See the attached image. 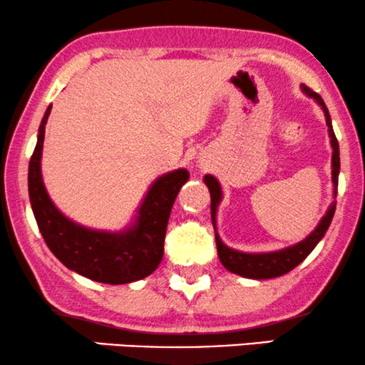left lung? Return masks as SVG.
Here are the masks:
<instances>
[{"instance_id": "1", "label": "left lung", "mask_w": 365, "mask_h": 365, "mask_svg": "<svg viewBox=\"0 0 365 365\" xmlns=\"http://www.w3.org/2000/svg\"><path fill=\"white\" fill-rule=\"evenodd\" d=\"M302 91L307 94L309 98L316 99L317 104H321L324 114H326V123L329 128V136H331V146H332V182H334V196H337V181H339V169H341V159H339V143L336 134H334L332 129V121L331 114H329V109L324 103V99L319 96L317 93H314L311 88L304 86ZM204 182L209 187V192H211V217H212V226L216 229V211L219 202H221L222 191L221 184L217 182V179L214 176H204ZM334 212H336V202L331 204V207L327 209L326 216L321 219L319 226L314 229V231L309 234V236L304 239V241L297 242L296 246L281 249V251L274 252H261V254H249V252H241L236 251V249L227 247L226 244L221 241L219 234L216 232V246H217V256L221 259L222 266L231 271L237 276L249 277V279H272L279 277L282 274H287L292 271L294 267L299 266L304 259H306L309 254L312 252V249L317 246L319 241L324 237V234L331 226V221L334 217Z\"/></svg>"}]
</instances>
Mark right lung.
<instances>
[{
    "instance_id": "right-lung-1",
    "label": "right lung",
    "mask_w": 365,
    "mask_h": 365,
    "mask_svg": "<svg viewBox=\"0 0 365 365\" xmlns=\"http://www.w3.org/2000/svg\"><path fill=\"white\" fill-rule=\"evenodd\" d=\"M49 113L51 106L44 113L28 169L29 201L46 246L68 269L96 282L118 286L153 274L163 259L173 204L189 173L178 169L158 178L139 207L136 221L121 232L79 226L58 211L43 184L41 153Z\"/></svg>"
}]
</instances>
